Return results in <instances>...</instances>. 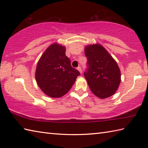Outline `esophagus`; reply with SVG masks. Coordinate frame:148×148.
I'll return each mask as SVG.
<instances>
[{"label": "esophagus", "instance_id": "34e87169", "mask_svg": "<svg viewBox=\"0 0 148 148\" xmlns=\"http://www.w3.org/2000/svg\"><path fill=\"white\" fill-rule=\"evenodd\" d=\"M77 69L78 71H79L80 74H82V69H81V67H78L77 68Z\"/></svg>", "mask_w": 148, "mask_h": 148}]
</instances>
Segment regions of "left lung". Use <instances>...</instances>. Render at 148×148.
Returning a JSON list of instances; mask_svg holds the SVG:
<instances>
[{
	"mask_svg": "<svg viewBox=\"0 0 148 148\" xmlns=\"http://www.w3.org/2000/svg\"><path fill=\"white\" fill-rule=\"evenodd\" d=\"M84 54L88 68L84 76L92 93L100 99L114 95L121 81L120 70L114 59L99 44L86 46Z\"/></svg>",
	"mask_w": 148,
	"mask_h": 148,
	"instance_id": "1",
	"label": "left lung"
}]
</instances>
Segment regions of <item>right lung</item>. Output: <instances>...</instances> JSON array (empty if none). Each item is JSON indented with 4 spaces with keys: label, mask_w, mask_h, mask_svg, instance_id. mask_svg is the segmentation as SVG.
Returning <instances> with one entry per match:
<instances>
[{
    "label": "right lung",
    "mask_w": 148,
    "mask_h": 148,
    "mask_svg": "<svg viewBox=\"0 0 148 148\" xmlns=\"http://www.w3.org/2000/svg\"><path fill=\"white\" fill-rule=\"evenodd\" d=\"M79 75L65 55V47L53 43L45 50L37 63L36 79L46 95L59 98L69 92Z\"/></svg>",
    "instance_id": "obj_1"
}]
</instances>
